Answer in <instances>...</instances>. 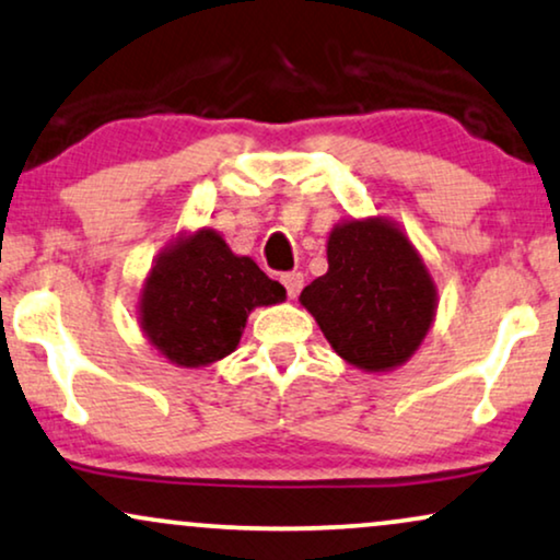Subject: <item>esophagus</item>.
Listing matches in <instances>:
<instances>
[{
	"mask_svg": "<svg viewBox=\"0 0 560 560\" xmlns=\"http://www.w3.org/2000/svg\"><path fill=\"white\" fill-rule=\"evenodd\" d=\"M280 282L285 285L288 298H298V293H301V288H303V275L301 272H285V275H280Z\"/></svg>",
	"mask_w": 560,
	"mask_h": 560,
	"instance_id": "esophagus-1",
	"label": "esophagus"
}]
</instances>
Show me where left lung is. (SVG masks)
<instances>
[{
  "mask_svg": "<svg viewBox=\"0 0 560 560\" xmlns=\"http://www.w3.org/2000/svg\"><path fill=\"white\" fill-rule=\"evenodd\" d=\"M329 270L303 288L306 306L334 352L383 373L404 365L438 311V288L409 236L386 218L345 221L326 244Z\"/></svg>",
  "mask_w": 560,
  "mask_h": 560,
  "instance_id": "8db88e82",
  "label": "left lung"
}]
</instances>
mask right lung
Segmentation results:
<instances>
[{
  "mask_svg": "<svg viewBox=\"0 0 560 560\" xmlns=\"http://www.w3.org/2000/svg\"><path fill=\"white\" fill-rule=\"evenodd\" d=\"M285 301V288L213 229L179 236L151 267L138 301L149 342L179 368H202L236 350L246 316Z\"/></svg>",
  "mask_w": 560,
  "mask_h": 560,
  "instance_id": "obj_1",
  "label": "right lung"
}]
</instances>
